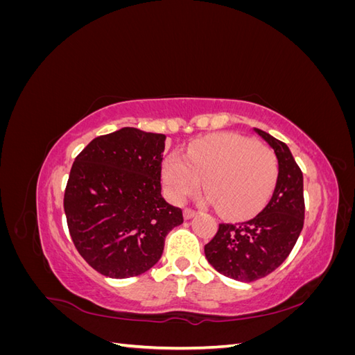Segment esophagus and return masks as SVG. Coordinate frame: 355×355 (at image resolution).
I'll return each mask as SVG.
<instances>
[{"label":"esophagus","mask_w":355,"mask_h":355,"mask_svg":"<svg viewBox=\"0 0 355 355\" xmlns=\"http://www.w3.org/2000/svg\"><path fill=\"white\" fill-rule=\"evenodd\" d=\"M196 213H197V211H196L194 209H189V207H187V209L184 210V218H185V219H191L192 216H194Z\"/></svg>","instance_id":"34e87169"}]
</instances>
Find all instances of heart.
<instances>
[{
  "label": "heart",
  "mask_w": 355,
  "mask_h": 355,
  "mask_svg": "<svg viewBox=\"0 0 355 355\" xmlns=\"http://www.w3.org/2000/svg\"><path fill=\"white\" fill-rule=\"evenodd\" d=\"M167 197L182 202L204 180L216 209L231 218L254 213L271 196L277 159L270 148L239 135H218L192 144L184 158L170 155L163 168Z\"/></svg>",
  "instance_id": "obj_1"
}]
</instances>
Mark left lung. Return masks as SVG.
<instances>
[{
	"label": "left lung",
	"mask_w": 355,
	"mask_h": 355,
	"mask_svg": "<svg viewBox=\"0 0 355 355\" xmlns=\"http://www.w3.org/2000/svg\"><path fill=\"white\" fill-rule=\"evenodd\" d=\"M274 149L278 176L271 200L249 220L219 223L216 235L204 245L209 263L225 277L254 282L280 266L304 228L305 201L302 171L287 145L254 128Z\"/></svg>",
	"instance_id": "8db88e82"
}]
</instances>
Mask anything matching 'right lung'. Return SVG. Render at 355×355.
<instances>
[{
    "label": "right lung",
    "mask_w": 355,
    "mask_h": 355,
    "mask_svg": "<svg viewBox=\"0 0 355 355\" xmlns=\"http://www.w3.org/2000/svg\"><path fill=\"white\" fill-rule=\"evenodd\" d=\"M164 135L124 127L93 139L75 158L63 197L75 249L111 278L141 275L184 222L161 196Z\"/></svg>",
    "instance_id": "right-lung-1"
}]
</instances>
